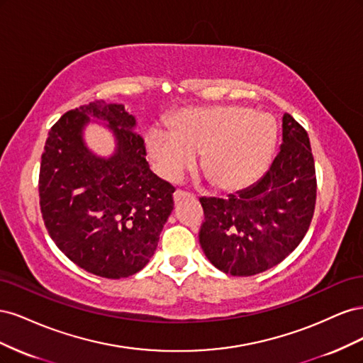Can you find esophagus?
Instances as JSON below:
<instances>
[{
  "mask_svg": "<svg viewBox=\"0 0 363 363\" xmlns=\"http://www.w3.org/2000/svg\"><path fill=\"white\" fill-rule=\"evenodd\" d=\"M188 196H191V194L184 192V191H182V189H177V191L174 192V201L179 203V201L183 200V199H188Z\"/></svg>",
  "mask_w": 363,
  "mask_h": 363,
  "instance_id": "1",
  "label": "esophagus"
}]
</instances>
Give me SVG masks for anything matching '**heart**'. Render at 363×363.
Here are the masks:
<instances>
[{"label":"heart","mask_w":363,"mask_h":363,"mask_svg":"<svg viewBox=\"0 0 363 363\" xmlns=\"http://www.w3.org/2000/svg\"><path fill=\"white\" fill-rule=\"evenodd\" d=\"M169 127L147 135L148 156L159 175L179 180L200 155L204 177L219 191L255 183L268 167L277 135L271 115L240 106L186 108Z\"/></svg>","instance_id":"1"}]
</instances>
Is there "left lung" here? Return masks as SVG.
Wrapping results in <instances>:
<instances>
[{
  "instance_id": "1",
  "label": "left lung",
  "mask_w": 363,
  "mask_h": 363,
  "mask_svg": "<svg viewBox=\"0 0 363 363\" xmlns=\"http://www.w3.org/2000/svg\"><path fill=\"white\" fill-rule=\"evenodd\" d=\"M283 142L267 174L228 199H200V244L213 267L248 277L289 256L309 230L316 175L307 131L283 115Z\"/></svg>"
}]
</instances>
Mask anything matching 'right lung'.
<instances>
[{
    "label": "right lung",
    "instance_id": "obj_1",
    "mask_svg": "<svg viewBox=\"0 0 363 363\" xmlns=\"http://www.w3.org/2000/svg\"><path fill=\"white\" fill-rule=\"evenodd\" d=\"M91 117L113 130V157H95L85 147L82 128ZM135 125L123 104L94 101L65 113L42 152L39 204L51 239L75 265L106 279L147 265L174 208L175 188L150 169Z\"/></svg>",
    "mask_w": 363,
    "mask_h": 363
}]
</instances>
